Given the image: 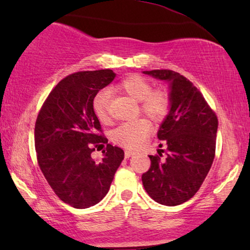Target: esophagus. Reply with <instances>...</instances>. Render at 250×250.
<instances>
[{
    "instance_id": "esophagus-1",
    "label": "esophagus",
    "mask_w": 250,
    "mask_h": 250,
    "mask_svg": "<svg viewBox=\"0 0 250 250\" xmlns=\"http://www.w3.org/2000/svg\"><path fill=\"white\" fill-rule=\"evenodd\" d=\"M134 151H131V150H125V158H129L132 155H134Z\"/></svg>"
}]
</instances>
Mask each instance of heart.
Here are the masks:
<instances>
[{"mask_svg": "<svg viewBox=\"0 0 250 250\" xmlns=\"http://www.w3.org/2000/svg\"><path fill=\"white\" fill-rule=\"evenodd\" d=\"M115 90L129 95L140 102V110L151 121L162 122L168 115L170 98L163 88L152 90L149 81L140 75H128L115 85ZM109 94L102 91L93 99V110L99 121L107 124L110 121L109 115ZM151 132V125L145 118L123 123L111 133V140L116 145L127 149H138L146 141Z\"/></svg>", "mask_w": 250, "mask_h": 250, "instance_id": "b5f03b06", "label": "heart"}]
</instances>
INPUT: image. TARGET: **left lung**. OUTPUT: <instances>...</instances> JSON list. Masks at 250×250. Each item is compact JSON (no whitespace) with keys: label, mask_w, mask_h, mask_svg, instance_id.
Returning a JSON list of instances; mask_svg holds the SVG:
<instances>
[{"label":"left lung","mask_w":250,"mask_h":250,"mask_svg":"<svg viewBox=\"0 0 250 250\" xmlns=\"http://www.w3.org/2000/svg\"><path fill=\"white\" fill-rule=\"evenodd\" d=\"M143 73L169 82L170 109L157 133L166 145V158H162L164 150L149 156L151 165L142 175V183L157 203L176 206L197 193L209 172L216 148L217 116L183 75L169 69Z\"/></svg>","instance_id":"1"}]
</instances>
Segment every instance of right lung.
Listing matches in <instances>:
<instances>
[{"mask_svg": "<svg viewBox=\"0 0 250 250\" xmlns=\"http://www.w3.org/2000/svg\"><path fill=\"white\" fill-rule=\"evenodd\" d=\"M115 76L101 69L64 77L47 95L35 123L40 168L59 199L78 209L104 199L124 159V151L108 143L93 110L94 97ZM104 145V158L95 162L90 153Z\"/></svg>", "mask_w": 250, "mask_h": 250, "instance_id": "add662e5", "label": "right lung"}]
</instances>
